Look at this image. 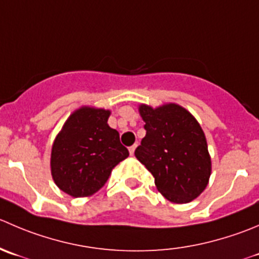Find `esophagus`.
Segmentation results:
<instances>
[{
	"mask_svg": "<svg viewBox=\"0 0 259 259\" xmlns=\"http://www.w3.org/2000/svg\"><path fill=\"white\" fill-rule=\"evenodd\" d=\"M135 148H137V144L132 145V147H130V148H129V153H130V155H134V152H135Z\"/></svg>",
	"mask_w": 259,
	"mask_h": 259,
	"instance_id": "1",
	"label": "esophagus"
}]
</instances>
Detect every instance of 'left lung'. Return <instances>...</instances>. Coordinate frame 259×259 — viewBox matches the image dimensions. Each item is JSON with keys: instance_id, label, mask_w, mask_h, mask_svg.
<instances>
[{"instance_id": "1", "label": "left lung", "mask_w": 259, "mask_h": 259, "mask_svg": "<svg viewBox=\"0 0 259 259\" xmlns=\"http://www.w3.org/2000/svg\"><path fill=\"white\" fill-rule=\"evenodd\" d=\"M147 132L135 157L154 177L158 191L170 202L187 204L200 196L211 175L206 138L197 120L182 106L140 105Z\"/></svg>"}]
</instances>
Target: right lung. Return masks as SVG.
<instances>
[{
  "mask_svg": "<svg viewBox=\"0 0 259 259\" xmlns=\"http://www.w3.org/2000/svg\"><path fill=\"white\" fill-rule=\"evenodd\" d=\"M110 111L83 106L68 117L52 147L55 185L73 197L91 196L106 183L112 168L127 158L119 133L107 124Z\"/></svg>",
  "mask_w": 259,
  "mask_h": 259,
  "instance_id": "add662e5",
  "label": "right lung"
}]
</instances>
